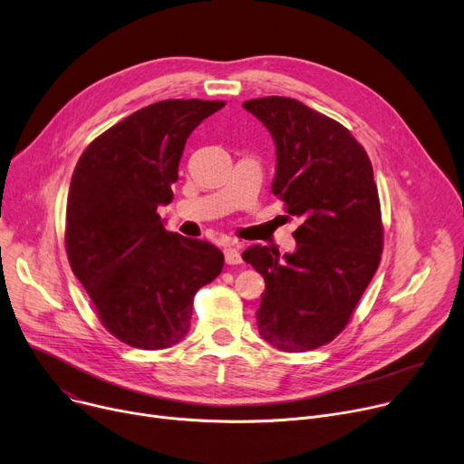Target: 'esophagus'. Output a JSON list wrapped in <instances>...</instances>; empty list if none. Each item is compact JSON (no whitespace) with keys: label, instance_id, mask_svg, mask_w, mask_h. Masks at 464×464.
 <instances>
[{"label":"esophagus","instance_id":"34e87169","mask_svg":"<svg viewBox=\"0 0 464 464\" xmlns=\"http://www.w3.org/2000/svg\"><path fill=\"white\" fill-rule=\"evenodd\" d=\"M224 256H226V263L227 265H238L242 261L240 252H238V246H226L224 248Z\"/></svg>","mask_w":464,"mask_h":464}]
</instances>
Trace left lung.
Masks as SVG:
<instances>
[{
  "label": "left lung",
  "instance_id": "obj_1",
  "mask_svg": "<svg viewBox=\"0 0 464 464\" xmlns=\"http://www.w3.org/2000/svg\"><path fill=\"white\" fill-rule=\"evenodd\" d=\"M276 143L274 196L300 220L296 250L266 246L242 254L265 277L259 334L284 353L330 343L342 332L381 263L384 229L373 166L342 125L287 97L252 99Z\"/></svg>",
  "mask_w": 464,
  "mask_h": 464
}]
</instances>
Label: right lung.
I'll return each instance as SVG.
<instances>
[{
    "mask_svg": "<svg viewBox=\"0 0 464 464\" xmlns=\"http://www.w3.org/2000/svg\"><path fill=\"white\" fill-rule=\"evenodd\" d=\"M224 101H160L92 140L74 168L65 248L104 328L143 351L168 349L190 328L196 293L224 268L207 240L166 231L160 205L188 136Z\"/></svg>",
    "mask_w": 464,
    "mask_h": 464,
    "instance_id": "obj_1",
    "label": "right lung"
}]
</instances>
